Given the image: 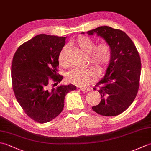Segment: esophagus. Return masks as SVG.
Here are the masks:
<instances>
[{
	"label": "esophagus",
	"instance_id": "1",
	"mask_svg": "<svg viewBox=\"0 0 151 151\" xmlns=\"http://www.w3.org/2000/svg\"><path fill=\"white\" fill-rule=\"evenodd\" d=\"M80 89L83 92H88V91H90V89H89V88H80Z\"/></svg>",
	"mask_w": 151,
	"mask_h": 151
}]
</instances>
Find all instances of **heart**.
Listing matches in <instances>:
<instances>
[{
	"instance_id": "obj_1",
	"label": "heart",
	"mask_w": 151,
	"mask_h": 151,
	"mask_svg": "<svg viewBox=\"0 0 151 151\" xmlns=\"http://www.w3.org/2000/svg\"><path fill=\"white\" fill-rule=\"evenodd\" d=\"M75 44L78 49L88 55V62L93 65L99 71L102 72L106 68L111 56V47L107 42L102 41L97 45L91 38L79 36ZM68 47H64L60 52L58 62L60 65L67 68L69 67ZM97 73L92 67L84 69H75L67 74V81L78 86H86L93 82L97 78Z\"/></svg>"
}]
</instances>
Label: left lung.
<instances>
[{
    "instance_id": "1",
    "label": "left lung",
    "mask_w": 151,
    "mask_h": 151,
    "mask_svg": "<svg viewBox=\"0 0 151 151\" xmlns=\"http://www.w3.org/2000/svg\"><path fill=\"white\" fill-rule=\"evenodd\" d=\"M87 33L104 38L111 51L106 75L95 85L97 88H93L97 89L101 101L92 109L103 116L118 115L130 106L138 91L142 69L139 52L132 40L121 30L104 26Z\"/></svg>"
}]
</instances>
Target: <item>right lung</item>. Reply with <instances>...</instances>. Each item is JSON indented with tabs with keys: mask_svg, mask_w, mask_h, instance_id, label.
<instances>
[{
	"mask_svg": "<svg viewBox=\"0 0 151 151\" xmlns=\"http://www.w3.org/2000/svg\"><path fill=\"white\" fill-rule=\"evenodd\" d=\"M65 37L39 34L19 47L12 64V88L15 98L28 117L39 123L54 119L63 109L72 84L55 86L63 79L58 73V56ZM54 82L52 86L51 82Z\"/></svg>",
	"mask_w": 151,
	"mask_h": 151,
	"instance_id": "obj_1",
	"label": "right lung"
}]
</instances>
